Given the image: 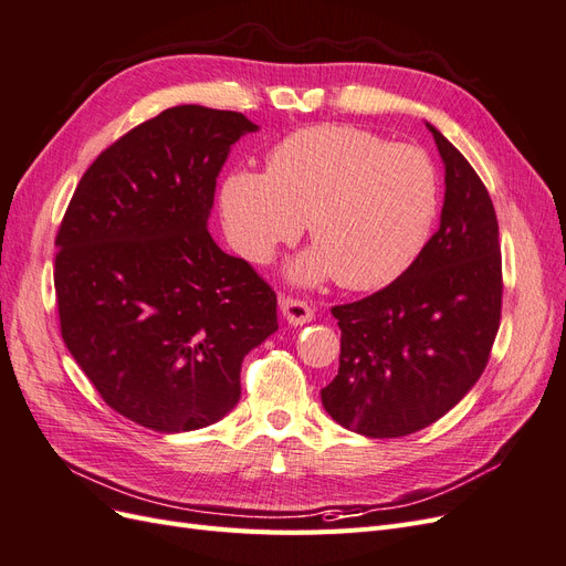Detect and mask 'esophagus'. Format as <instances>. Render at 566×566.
<instances>
[{
	"label": "esophagus",
	"mask_w": 566,
	"mask_h": 566,
	"mask_svg": "<svg viewBox=\"0 0 566 566\" xmlns=\"http://www.w3.org/2000/svg\"><path fill=\"white\" fill-rule=\"evenodd\" d=\"M281 312H283V318L290 323V325H304L314 321V310L306 302L302 300H293V297H283L281 300Z\"/></svg>",
	"instance_id": "esophagus-1"
}]
</instances>
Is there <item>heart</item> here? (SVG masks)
<instances>
[{
    "mask_svg": "<svg viewBox=\"0 0 566 566\" xmlns=\"http://www.w3.org/2000/svg\"><path fill=\"white\" fill-rule=\"evenodd\" d=\"M439 208L430 158L352 125H314L287 134L266 156V175L233 167L219 186L231 245L266 264L306 229L314 248L290 264V281L337 279L378 290L418 260Z\"/></svg>",
    "mask_w": 566,
    "mask_h": 566,
    "instance_id": "obj_1",
    "label": "heart"
}]
</instances>
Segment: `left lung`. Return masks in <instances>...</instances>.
Listing matches in <instances>:
<instances>
[{
  "label": "left lung",
  "instance_id": "8db88e82",
  "mask_svg": "<svg viewBox=\"0 0 566 566\" xmlns=\"http://www.w3.org/2000/svg\"><path fill=\"white\" fill-rule=\"evenodd\" d=\"M424 125L447 186L437 233L380 293L333 306L339 370L321 401L335 422L373 439L413 434L447 416L484 373L501 325L493 202L462 153Z\"/></svg>",
  "mask_w": 566,
  "mask_h": 566
}]
</instances>
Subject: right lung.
<instances>
[{
	"label": "right lung",
	"mask_w": 566,
	"mask_h": 566,
	"mask_svg": "<svg viewBox=\"0 0 566 566\" xmlns=\"http://www.w3.org/2000/svg\"><path fill=\"white\" fill-rule=\"evenodd\" d=\"M233 111L175 106L80 179L56 235L61 335L104 401L156 432H191L241 399L243 358L279 331L276 293L208 231Z\"/></svg>",
	"instance_id": "right-lung-1"
}]
</instances>
